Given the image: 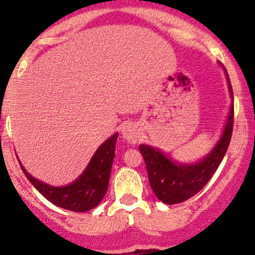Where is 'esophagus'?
Here are the masks:
<instances>
[{
	"mask_svg": "<svg viewBox=\"0 0 255 255\" xmlns=\"http://www.w3.org/2000/svg\"><path fill=\"white\" fill-rule=\"evenodd\" d=\"M122 135L129 144H135L138 142L139 138H140V134H139L138 129L135 128V126H133L132 123H127L122 127Z\"/></svg>",
	"mask_w": 255,
	"mask_h": 255,
	"instance_id": "34e87169",
	"label": "esophagus"
}]
</instances>
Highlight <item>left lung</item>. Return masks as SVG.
Masks as SVG:
<instances>
[{"label":"left lung","mask_w":255,"mask_h":255,"mask_svg":"<svg viewBox=\"0 0 255 255\" xmlns=\"http://www.w3.org/2000/svg\"><path fill=\"white\" fill-rule=\"evenodd\" d=\"M228 80L231 98L234 99L229 76ZM232 128H234V103L231 104L230 115L228 117V123L225 126L222 139L205 159L196 164H177L170 161L161 151L152 149L147 145H140L139 151L144 157L150 186L158 200L166 205H175L189 200L200 192L211 180L220 162L223 161L230 144Z\"/></svg>","instance_id":"left-lung-1"}]
</instances>
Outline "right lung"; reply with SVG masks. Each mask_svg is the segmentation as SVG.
Instances as JSON below:
<instances>
[{
  "mask_svg": "<svg viewBox=\"0 0 255 255\" xmlns=\"http://www.w3.org/2000/svg\"><path fill=\"white\" fill-rule=\"evenodd\" d=\"M117 135L119 134H114L97 150L85 173L68 186L47 185L32 178L21 164L20 167L30 183L53 205L72 212H87L99 205L106 194L116 151Z\"/></svg>",
  "mask_w": 255,
  "mask_h": 255,
  "instance_id": "right-lung-1",
  "label": "right lung"
}]
</instances>
